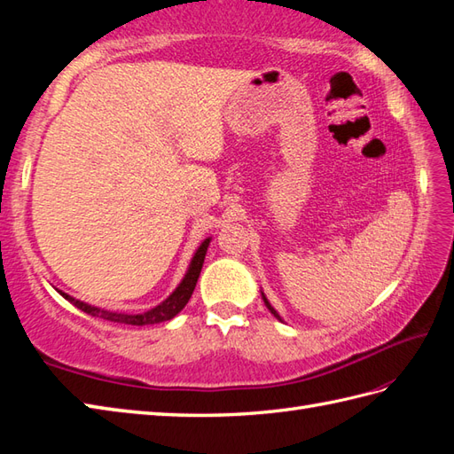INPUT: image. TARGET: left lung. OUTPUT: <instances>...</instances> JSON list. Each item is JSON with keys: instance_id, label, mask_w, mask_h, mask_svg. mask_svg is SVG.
Segmentation results:
<instances>
[{"instance_id": "left-lung-1", "label": "left lung", "mask_w": 454, "mask_h": 454, "mask_svg": "<svg viewBox=\"0 0 454 454\" xmlns=\"http://www.w3.org/2000/svg\"><path fill=\"white\" fill-rule=\"evenodd\" d=\"M262 296H263V302H265V306L269 308V310H271V314L277 317V320H281V316H278V314H277V310H275V308H273L271 304H269V301H267V298H265V294H263V293H262ZM281 322H283V320H281Z\"/></svg>"}]
</instances>
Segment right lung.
<instances>
[{"label": "right lung", "mask_w": 454, "mask_h": 454, "mask_svg": "<svg viewBox=\"0 0 454 454\" xmlns=\"http://www.w3.org/2000/svg\"><path fill=\"white\" fill-rule=\"evenodd\" d=\"M208 244H210V238H207L205 242L199 246L195 255H192V259H191V265L187 269L185 277H183V281L179 283L176 291H173L161 304H158L156 308H152V310H148V312H142V314L109 312V310H101V308H98V306H90V304H85L82 301H75L74 296L66 294V293H60V291H58V293H60L67 302H72L75 308H80L82 312L95 316V317H103V320H109V322L129 324V325H152V324L168 322V320H171V317H176L183 310V308H185L192 291H195L202 263H205Z\"/></svg>", "instance_id": "1"}]
</instances>
